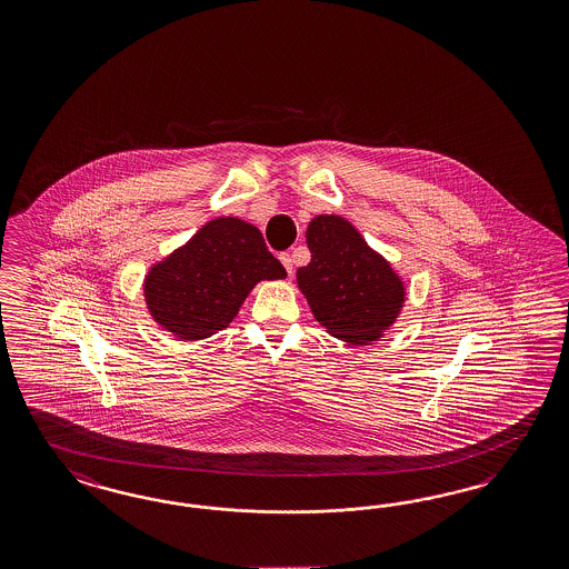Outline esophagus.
I'll return each mask as SVG.
<instances>
[{"instance_id":"esophagus-1","label":"esophagus","mask_w":569,"mask_h":569,"mask_svg":"<svg viewBox=\"0 0 569 569\" xmlns=\"http://www.w3.org/2000/svg\"><path fill=\"white\" fill-rule=\"evenodd\" d=\"M280 261H282V266L287 268V272H289V274H292V270H295V268H292L291 253H282V256H280Z\"/></svg>"}]
</instances>
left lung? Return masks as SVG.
Wrapping results in <instances>:
<instances>
[{
	"mask_svg": "<svg viewBox=\"0 0 569 569\" xmlns=\"http://www.w3.org/2000/svg\"><path fill=\"white\" fill-rule=\"evenodd\" d=\"M306 239L311 261L297 270V284L313 318L335 339L378 341L406 303L401 277L341 216H316Z\"/></svg>",
	"mask_w": 569,
	"mask_h": 569,
	"instance_id": "8db88e82",
	"label": "left lung"
}]
</instances>
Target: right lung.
Listing matches in <instances>:
<instances>
[{"mask_svg":"<svg viewBox=\"0 0 569 569\" xmlns=\"http://www.w3.org/2000/svg\"><path fill=\"white\" fill-rule=\"evenodd\" d=\"M287 277L260 230L241 218H216L168 258L153 263L143 282L158 325L180 341H201L224 330L261 280Z\"/></svg>","mask_w":569,"mask_h":569,"instance_id":"add662e5","label":"right lung"}]
</instances>
